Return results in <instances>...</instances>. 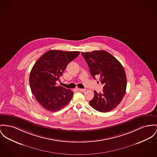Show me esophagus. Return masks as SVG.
<instances>
[{
	"label": "esophagus",
	"instance_id": "esophagus-1",
	"mask_svg": "<svg viewBox=\"0 0 157 157\" xmlns=\"http://www.w3.org/2000/svg\"><path fill=\"white\" fill-rule=\"evenodd\" d=\"M77 90H78V91H80V92H84L86 90L85 89H79V88H77Z\"/></svg>",
	"mask_w": 157,
	"mask_h": 157
}]
</instances>
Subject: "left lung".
I'll list each match as a JSON object with an SVG mask.
<instances>
[{
	"label": "left lung",
	"mask_w": 157,
	"mask_h": 157,
	"mask_svg": "<svg viewBox=\"0 0 157 157\" xmlns=\"http://www.w3.org/2000/svg\"><path fill=\"white\" fill-rule=\"evenodd\" d=\"M82 54L88 64L91 75L95 79L99 77L101 83L104 86L101 94L94 91V97L89 104L99 112L112 111L121 102L125 94L127 78L123 65L105 51Z\"/></svg>",
	"instance_id": "8db88e82"
}]
</instances>
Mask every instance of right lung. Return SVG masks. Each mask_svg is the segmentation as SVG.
I'll return each instance as SVG.
<instances>
[{"label":"right lung","instance_id":"1","mask_svg":"<svg viewBox=\"0 0 157 157\" xmlns=\"http://www.w3.org/2000/svg\"><path fill=\"white\" fill-rule=\"evenodd\" d=\"M80 52L51 50L44 53L32 68L29 82L32 94L48 111L56 112L68 104L73 92L56 81L62 76L67 65L76 58Z\"/></svg>","mask_w":157,"mask_h":157}]
</instances>
